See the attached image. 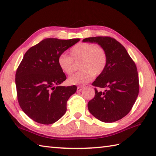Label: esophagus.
<instances>
[{
	"label": "esophagus",
	"mask_w": 156,
	"mask_h": 156,
	"mask_svg": "<svg viewBox=\"0 0 156 156\" xmlns=\"http://www.w3.org/2000/svg\"><path fill=\"white\" fill-rule=\"evenodd\" d=\"M82 89H83V87H77V91H78V92L81 91Z\"/></svg>",
	"instance_id": "obj_1"
}]
</instances>
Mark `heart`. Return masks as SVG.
<instances>
[{"label":"heart","mask_w":156,"mask_h":156,"mask_svg":"<svg viewBox=\"0 0 156 156\" xmlns=\"http://www.w3.org/2000/svg\"><path fill=\"white\" fill-rule=\"evenodd\" d=\"M70 56L61 55L58 64L62 71L67 75L74 72L76 64L80 62L81 70L68 78L70 84L84 85L90 82L94 76L104 72L108 64V55L105 49L92 43H80L69 50Z\"/></svg>","instance_id":"1"}]
</instances>
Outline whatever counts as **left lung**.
<instances>
[{"mask_svg":"<svg viewBox=\"0 0 156 156\" xmlns=\"http://www.w3.org/2000/svg\"><path fill=\"white\" fill-rule=\"evenodd\" d=\"M82 41L97 43L108 55L105 70L92 84L107 89L102 92L94 88L95 96L88 102V110L101 121H117L130 112L137 98L140 84L136 65L123 45L114 38L98 36Z\"/></svg>","mask_w":156,"mask_h":156,"instance_id":"1","label":"left lung"}]
</instances>
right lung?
I'll return each mask as SVG.
<instances>
[{"mask_svg": "<svg viewBox=\"0 0 156 156\" xmlns=\"http://www.w3.org/2000/svg\"><path fill=\"white\" fill-rule=\"evenodd\" d=\"M80 39L47 38L29 48L16 69L15 84L19 104L32 120L49 125L59 120L76 86L62 87L66 76L58 59Z\"/></svg>", "mask_w": 156, "mask_h": 156, "instance_id": "1", "label": "right lung"}]
</instances>
